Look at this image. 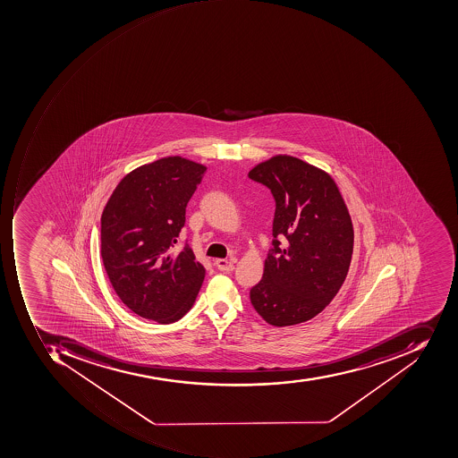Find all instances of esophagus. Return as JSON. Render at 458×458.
<instances>
[{
  "mask_svg": "<svg viewBox=\"0 0 458 458\" xmlns=\"http://www.w3.org/2000/svg\"><path fill=\"white\" fill-rule=\"evenodd\" d=\"M216 266L221 272H233L235 268L233 260H227V259H216Z\"/></svg>",
  "mask_w": 458,
  "mask_h": 458,
  "instance_id": "1",
  "label": "esophagus"
}]
</instances>
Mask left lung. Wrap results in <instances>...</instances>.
I'll list each match as a JSON object with an SVG mask.
<instances>
[{
	"label": "left lung",
	"mask_w": 458,
	"mask_h": 458,
	"mask_svg": "<svg viewBox=\"0 0 458 458\" xmlns=\"http://www.w3.org/2000/svg\"><path fill=\"white\" fill-rule=\"evenodd\" d=\"M248 175L276 199L275 248L250 303L276 327L308 322L332 302L350 268L353 227L344 198L327 171L293 156H273Z\"/></svg>",
	"instance_id": "obj_1"
}]
</instances>
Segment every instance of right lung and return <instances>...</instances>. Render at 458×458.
Returning a JSON list of instances; mask_svg holds the SVG:
<instances>
[{
  "label": "right lung",
  "mask_w": 458,
  "mask_h": 458,
  "mask_svg": "<svg viewBox=\"0 0 458 458\" xmlns=\"http://www.w3.org/2000/svg\"><path fill=\"white\" fill-rule=\"evenodd\" d=\"M206 165L181 156L140 165L118 182L101 215V258L133 313L161 325L192 308L206 270L185 245L174 252L185 208Z\"/></svg>",
  "instance_id": "right-lung-1"
}]
</instances>
